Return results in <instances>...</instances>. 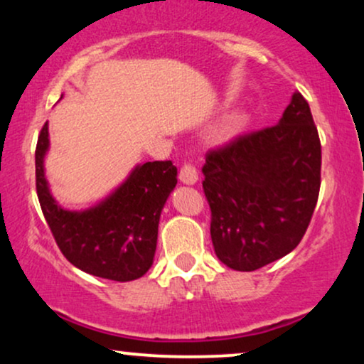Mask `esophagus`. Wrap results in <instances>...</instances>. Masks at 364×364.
<instances>
[{"label":"esophagus","mask_w":364,"mask_h":364,"mask_svg":"<svg viewBox=\"0 0 364 364\" xmlns=\"http://www.w3.org/2000/svg\"><path fill=\"white\" fill-rule=\"evenodd\" d=\"M178 178H181L182 183H187V186H192V183L198 182V168L194 165L189 164H183L181 168V173H178Z\"/></svg>","instance_id":"esophagus-1"}]
</instances>
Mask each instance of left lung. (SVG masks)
<instances>
[{
    "label": "left lung",
    "instance_id": "left-lung-1",
    "mask_svg": "<svg viewBox=\"0 0 364 364\" xmlns=\"http://www.w3.org/2000/svg\"><path fill=\"white\" fill-rule=\"evenodd\" d=\"M320 166L318 131L300 92L279 124L211 149L203 189L218 259L249 272L296 249L317 206Z\"/></svg>",
    "mask_w": 364,
    "mask_h": 364
}]
</instances>
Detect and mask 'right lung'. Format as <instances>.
Segmentation results:
<instances>
[{
  "instance_id": "right-lung-1",
  "label": "right lung",
  "mask_w": 364,
  "mask_h": 364,
  "mask_svg": "<svg viewBox=\"0 0 364 364\" xmlns=\"http://www.w3.org/2000/svg\"><path fill=\"white\" fill-rule=\"evenodd\" d=\"M47 149L46 122L36 148V187L42 213L64 257L88 274L121 283L146 274L155 257L161 209L177 186V166L170 160L146 161L97 206L68 211L49 192L44 175Z\"/></svg>"
}]
</instances>
